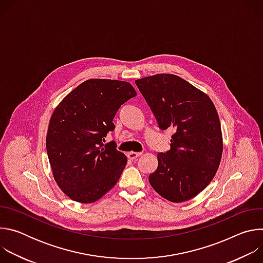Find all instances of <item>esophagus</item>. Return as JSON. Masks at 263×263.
Returning a JSON list of instances; mask_svg holds the SVG:
<instances>
[{"instance_id": "1", "label": "esophagus", "mask_w": 263, "mask_h": 263, "mask_svg": "<svg viewBox=\"0 0 263 263\" xmlns=\"http://www.w3.org/2000/svg\"><path fill=\"white\" fill-rule=\"evenodd\" d=\"M140 155H141V153H139V152H129V153L127 154L128 158H129V159H131V160L136 159V158H137V157H139Z\"/></svg>"}]
</instances>
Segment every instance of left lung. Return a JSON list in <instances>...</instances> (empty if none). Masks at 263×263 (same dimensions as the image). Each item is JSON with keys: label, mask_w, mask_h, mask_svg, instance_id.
Here are the masks:
<instances>
[{"label": "left lung", "mask_w": 263, "mask_h": 263, "mask_svg": "<svg viewBox=\"0 0 263 263\" xmlns=\"http://www.w3.org/2000/svg\"><path fill=\"white\" fill-rule=\"evenodd\" d=\"M161 130L174 128L171 148L159 153L148 182L164 199L181 203L211 182L222 154L217 111L210 98L176 74L157 73L135 81Z\"/></svg>", "instance_id": "8db88e82"}]
</instances>
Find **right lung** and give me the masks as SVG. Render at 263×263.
<instances>
[{
  "label": "right lung",
  "mask_w": 263,
  "mask_h": 263,
  "mask_svg": "<svg viewBox=\"0 0 263 263\" xmlns=\"http://www.w3.org/2000/svg\"><path fill=\"white\" fill-rule=\"evenodd\" d=\"M136 96L129 82L89 79L71 90L55 108L47 134L53 176L71 200L89 204L119 181L127 157L112 141L104 144L120 107Z\"/></svg>",
  "instance_id": "1"
}]
</instances>
